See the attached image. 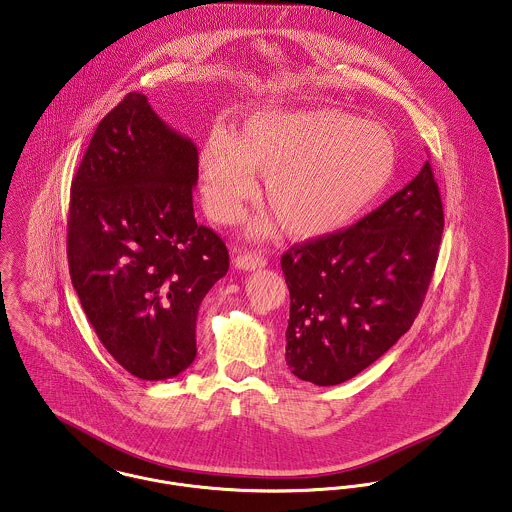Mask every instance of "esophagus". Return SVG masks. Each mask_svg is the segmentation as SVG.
I'll use <instances>...</instances> for the list:
<instances>
[{
	"label": "esophagus",
	"instance_id": "1",
	"mask_svg": "<svg viewBox=\"0 0 512 512\" xmlns=\"http://www.w3.org/2000/svg\"><path fill=\"white\" fill-rule=\"evenodd\" d=\"M234 263L240 271H257V269L267 267V259L263 255H255V253H240Z\"/></svg>",
	"mask_w": 512,
	"mask_h": 512
}]
</instances>
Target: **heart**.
Instances as JSON below:
<instances>
[{
  "mask_svg": "<svg viewBox=\"0 0 512 512\" xmlns=\"http://www.w3.org/2000/svg\"><path fill=\"white\" fill-rule=\"evenodd\" d=\"M205 207L232 224L267 176L265 199L284 230L298 240H323L352 226L387 189L398 151L391 133L334 108L267 110L238 133L216 125L199 156ZM269 224H255L265 234Z\"/></svg>",
  "mask_w": 512,
  "mask_h": 512,
  "instance_id": "b5f03b06",
  "label": "heart"
}]
</instances>
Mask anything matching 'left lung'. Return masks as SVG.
Here are the masks:
<instances>
[{"instance_id": "left-lung-1", "label": "left lung", "mask_w": 512, "mask_h": 512, "mask_svg": "<svg viewBox=\"0 0 512 512\" xmlns=\"http://www.w3.org/2000/svg\"><path fill=\"white\" fill-rule=\"evenodd\" d=\"M445 218L429 162L358 224L290 247L286 365L319 387L340 385L408 331L435 271Z\"/></svg>"}]
</instances>
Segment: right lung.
I'll use <instances>...</instances> for the list:
<instances>
[{"label":"right lung","mask_w":512,"mask_h":512,"mask_svg":"<svg viewBox=\"0 0 512 512\" xmlns=\"http://www.w3.org/2000/svg\"><path fill=\"white\" fill-rule=\"evenodd\" d=\"M195 143L129 92L98 123L71 183L67 259L104 348L131 375L164 381L197 356L195 323L228 272V249L193 212Z\"/></svg>","instance_id":"right-lung-1"}]
</instances>
